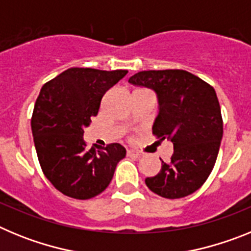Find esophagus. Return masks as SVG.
Instances as JSON below:
<instances>
[{"instance_id": "34e87169", "label": "esophagus", "mask_w": 251, "mask_h": 251, "mask_svg": "<svg viewBox=\"0 0 251 251\" xmlns=\"http://www.w3.org/2000/svg\"><path fill=\"white\" fill-rule=\"evenodd\" d=\"M127 154H128V156L136 157V158H139V157H142V153L141 152H138V151H133V150H128L127 151Z\"/></svg>"}]
</instances>
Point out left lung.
I'll use <instances>...</instances> for the list:
<instances>
[{
    "mask_svg": "<svg viewBox=\"0 0 251 251\" xmlns=\"http://www.w3.org/2000/svg\"><path fill=\"white\" fill-rule=\"evenodd\" d=\"M129 83L157 93L159 113L152 133L157 139L174 143L170 163L162 161L159 174L147 177L146 185L171 200L194 194L211 174L223 138V117L215 89L179 69L139 72L129 77Z\"/></svg>",
    "mask_w": 251,
    "mask_h": 251,
    "instance_id": "obj_1",
    "label": "left lung"
}]
</instances>
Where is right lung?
<instances>
[{
    "label": "right lung",
    "mask_w": 251,
    "mask_h": 251,
    "mask_svg": "<svg viewBox=\"0 0 251 251\" xmlns=\"http://www.w3.org/2000/svg\"><path fill=\"white\" fill-rule=\"evenodd\" d=\"M127 73L70 68L41 88L31 117L35 148L45 177L65 196L89 200L101 194L126 157L119 143L88 148L83 134L106 90Z\"/></svg>",
    "instance_id": "obj_1"
}]
</instances>
